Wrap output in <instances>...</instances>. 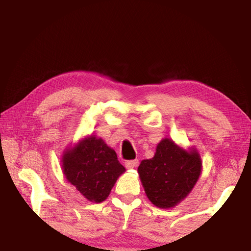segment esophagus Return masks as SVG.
Listing matches in <instances>:
<instances>
[{"label":"esophagus","mask_w":251,"mask_h":251,"mask_svg":"<svg viewBox=\"0 0 251 251\" xmlns=\"http://www.w3.org/2000/svg\"><path fill=\"white\" fill-rule=\"evenodd\" d=\"M138 165V160L134 159V160H127L125 163V166L127 169H133Z\"/></svg>","instance_id":"1"}]
</instances>
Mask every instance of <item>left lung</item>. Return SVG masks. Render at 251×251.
I'll list each match as a JSON object with an SVG mask.
<instances>
[{
	"label": "left lung",
	"instance_id": "left-lung-1",
	"mask_svg": "<svg viewBox=\"0 0 251 251\" xmlns=\"http://www.w3.org/2000/svg\"><path fill=\"white\" fill-rule=\"evenodd\" d=\"M202 163L196 148L163 138L152 158L144 159L138 174L147 198L158 208H173L188 196L199 179Z\"/></svg>",
	"mask_w": 251,
	"mask_h": 251
}]
</instances>
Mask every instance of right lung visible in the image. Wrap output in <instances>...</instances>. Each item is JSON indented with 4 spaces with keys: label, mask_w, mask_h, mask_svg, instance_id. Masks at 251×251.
Instances as JSON below:
<instances>
[{
    "label": "right lung",
    "mask_w": 251,
    "mask_h": 251,
    "mask_svg": "<svg viewBox=\"0 0 251 251\" xmlns=\"http://www.w3.org/2000/svg\"><path fill=\"white\" fill-rule=\"evenodd\" d=\"M61 163L66 180L84 198L96 203L109 196L117 178L126 171L117 160L115 151L95 135L66 148Z\"/></svg>",
    "instance_id": "obj_1"
}]
</instances>
